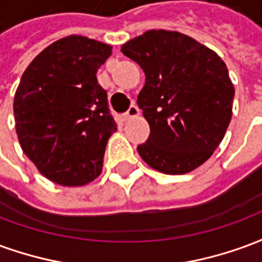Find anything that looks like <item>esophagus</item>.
<instances>
[{"label": "esophagus", "mask_w": 262, "mask_h": 262, "mask_svg": "<svg viewBox=\"0 0 262 262\" xmlns=\"http://www.w3.org/2000/svg\"><path fill=\"white\" fill-rule=\"evenodd\" d=\"M139 116V108H137L136 105H130L129 109H127V112L123 114V119L127 120V119H132V118H136Z\"/></svg>", "instance_id": "obj_1"}]
</instances>
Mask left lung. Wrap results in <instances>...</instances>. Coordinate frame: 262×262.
<instances>
[{"mask_svg": "<svg viewBox=\"0 0 262 262\" xmlns=\"http://www.w3.org/2000/svg\"><path fill=\"white\" fill-rule=\"evenodd\" d=\"M120 50L146 74L137 105L150 136L137 146L140 157L170 176L198 168L230 123L234 86L225 61L192 37L164 29L144 32Z\"/></svg>", "mask_w": 262, "mask_h": 262, "instance_id": "obj_1", "label": "left lung"}]
</instances>
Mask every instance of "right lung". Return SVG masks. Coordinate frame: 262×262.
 <instances>
[{
  "instance_id": "add662e5",
  "label": "right lung",
  "mask_w": 262,
  "mask_h": 262,
  "mask_svg": "<svg viewBox=\"0 0 262 262\" xmlns=\"http://www.w3.org/2000/svg\"><path fill=\"white\" fill-rule=\"evenodd\" d=\"M112 46L71 35L37 54L14 97L15 129L40 174L63 187H81L102 171L116 130L97 71Z\"/></svg>"
}]
</instances>
